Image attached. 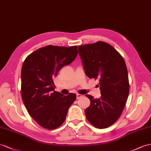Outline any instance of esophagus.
Listing matches in <instances>:
<instances>
[{
  "label": "esophagus",
  "mask_w": 151,
  "mask_h": 151,
  "mask_svg": "<svg viewBox=\"0 0 151 151\" xmlns=\"http://www.w3.org/2000/svg\"><path fill=\"white\" fill-rule=\"evenodd\" d=\"M82 95H81V94H76V98L77 99H79V98H82Z\"/></svg>",
  "instance_id": "esophagus-1"
}]
</instances>
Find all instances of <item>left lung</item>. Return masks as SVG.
<instances>
[{"instance_id": "8db88e82", "label": "left lung", "mask_w": 151, "mask_h": 151, "mask_svg": "<svg viewBox=\"0 0 151 151\" xmlns=\"http://www.w3.org/2000/svg\"><path fill=\"white\" fill-rule=\"evenodd\" d=\"M86 75L98 79L101 96L90 99V106L85 110L92 125L104 129L112 125L122 114L128 98L129 84L127 67L124 60L112 46L103 41L78 46Z\"/></svg>"}]
</instances>
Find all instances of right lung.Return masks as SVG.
<instances>
[{"label":"right lung","instance_id":"add662e5","mask_svg":"<svg viewBox=\"0 0 151 151\" xmlns=\"http://www.w3.org/2000/svg\"><path fill=\"white\" fill-rule=\"evenodd\" d=\"M78 54L76 46L52 45L39 48L27 57L21 72V95L28 113L39 125L54 129L63 124L69 106L76 99L54 91L53 79L60 69Z\"/></svg>","mask_w":151,"mask_h":151}]
</instances>
